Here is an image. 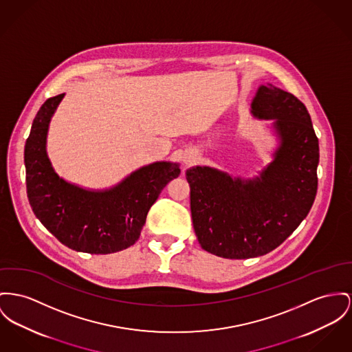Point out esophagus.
Listing matches in <instances>:
<instances>
[{
  "mask_svg": "<svg viewBox=\"0 0 352 352\" xmlns=\"http://www.w3.org/2000/svg\"><path fill=\"white\" fill-rule=\"evenodd\" d=\"M195 160H196V157H195L193 155H187V156L184 157V164L192 165L195 163Z\"/></svg>",
  "mask_w": 352,
  "mask_h": 352,
  "instance_id": "esophagus-1",
  "label": "esophagus"
}]
</instances>
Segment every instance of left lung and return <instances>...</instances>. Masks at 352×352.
I'll use <instances>...</instances> for the list:
<instances>
[{
	"label": "left lung",
	"instance_id": "8db88e82",
	"mask_svg": "<svg viewBox=\"0 0 352 352\" xmlns=\"http://www.w3.org/2000/svg\"><path fill=\"white\" fill-rule=\"evenodd\" d=\"M258 118H275L280 146L252 180L210 166L186 173L190 213L203 250L226 258H251L279 247L311 210L318 190L319 140L305 104L271 84L252 101Z\"/></svg>",
	"mask_w": 352,
	"mask_h": 352
}]
</instances>
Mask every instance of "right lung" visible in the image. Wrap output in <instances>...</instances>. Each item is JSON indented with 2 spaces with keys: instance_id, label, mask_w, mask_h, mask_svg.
Here are the masks:
<instances>
[{
  "instance_id": "1",
  "label": "right lung",
  "mask_w": 352,
  "mask_h": 352,
  "mask_svg": "<svg viewBox=\"0 0 352 352\" xmlns=\"http://www.w3.org/2000/svg\"><path fill=\"white\" fill-rule=\"evenodd\" d=\"M64 94L47 98L25 144L26 193L36 217L68 248L107 255L133 245L163 188L179 177V164L142 166L109 190L92 192L57 176L47 159V125Z\"/></svg>"
}]
</instances>
